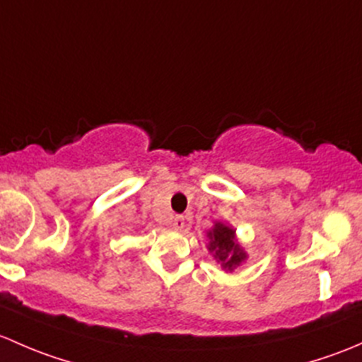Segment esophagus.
<instances>
[{"label":"esophagus","mask_w":362,"mask_h":362,"mask_svg":"<svg viewBox=\"0 0 362 362\" xmlns=\"http://www.w3.org/2000/svg\"><path fill=\"white\" fill-rule=\"evenodd\" d=\"M170 225H173L174 230H181L182 226H185V218H182V216H174Z\"/></svg>","instance_id":"obj_1"}]
</instances>
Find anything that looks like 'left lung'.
Here are the masks:
<instances>
[{
  "label": "left lung",
  "mask_w": 362,
  "mask_h": 362,
  "mask_svg": "<svg viewBox=\"0 0 362 362\" xmlns=\"http://www.w3.org/2000/svg\"><path fill=\"white\" fill-rule=\"evenodd\" d=\"M209 238H211L209 251H214L216 258L228 270H233L245 259V252L233 242V230L228 226L218 223L212 232H209Z\"/></svg>",
  "instance_id": "obj_1"
}]
</instances>
